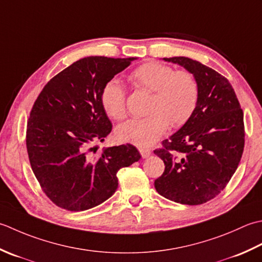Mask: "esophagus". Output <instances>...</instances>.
Returning <instances> with one entry per match:
<instances>
[{"instance_id": "34e87169", "label": "esophagus", "mask_w": 262, "mask_h": 262, "mask_svg": "<svg viewBox=\"0 0 262 262\" xmlns=\"http://www.w3.org/2000/svg\"><path fill=\"white\" fill-rule=\"evenodd\" d=\"M139 151H140L142 158H147L151 155V150L150 149H146V148H140L139 149Z\"/></svg>"}]
</instances>
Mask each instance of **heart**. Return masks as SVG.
<instances>
[{
    "mask_svg": "<svg viewBox=\"0 0 262 262\" xmlns=\"http://www.w3.org/2000/svg\"><path fill=\"white\" fill-rule=\"evenodd\" d=\"M129 80L136 87L152 92L148 105L150 114L117 126L115 137L121 142L151 146L170 123L173 126L185 124L198 105L199 84L188 71H174L164 64L149 62L133 70ZM100 99L107 115L115 120L125 116V93L119 80L112 79L105 84Z\"/></svg>",
    "mask_w": 262,
    "mask_h": 262,
    "instance_id": "1",
    "label": "heart"
}]
</instances>
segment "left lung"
Here are the masks:
<instances>
[{"label":"left lung","instance_id":"left-lung-1","mask_svg":"<svg viewBox=\"0 0 262 262\" xmlns=\"http://www.w3.org/2000/svg\"><path fill=\"white\" fill-rule=\"evenodd\" d=\"M183 67L199 84L198 105L155 155L165 170L155 181L164 198L182 205H201L225 188L241 161L244 148L243 112L232 84L204 64L184 56L164 57Z\"/></svg>","mask_w":262,"mask_h":262}]
</instances>
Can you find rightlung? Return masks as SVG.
<instances>
[{"instance_id":"add662e5","label":"right lung","mask_w":262,"mask_h":262,"mask_svg":"<svg viewBox=\"0 0 262 262\" xmlns=\"http://www.w3.org/2000/svg\"><path fill=\"white\" fill-rule=\"evenodd\" d=\"M137 57L89 56L72 63L47 82L27 123V151L42 191L58 207L83 211L111 198L116 173L141 158L126 145L98 146L112 131L101 90Z\"/></svg>"}]
</instances>
